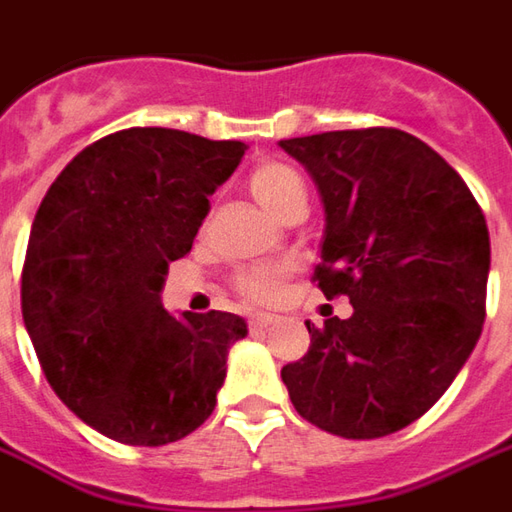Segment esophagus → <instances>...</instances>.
<instances>
[{
  "instance_id": "obj_1",
  "label": "esophagus",
  "mask_w": 512,
  "mask_h": 512,
  "mask_svg": "<svg viewBox=\"0 0 512 512\" xmlns=\"http://www.w3.org/2000/svg\"><path fill=\"white\" fill-rule=\"evenodd\" d=\"M250 329H267L273 324V315H267V312H253L248 318Z\"/></svg>"
}]
</instances>
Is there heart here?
<instances>
[{
  "label": "heart",
  "mask_w": 512,
  "mask_h": 512,
  "mask_svg": "<svg viewBox=\"0 0 512 512\" xmlns=\"http://www.w3.org/2000/svg\"><path fill=\"white\" fill-rule=\"evenodd\" d=\"M248 185L256 202L276 216H284V211L293 208L296 202H307V188H304L301 174L296 168L276 163V160H264L259 166H253ZM281 281H284V270L262 264V267L239 270L233 279V287L239 296L248 298L253 304H270L279 298Z\"/></svg>",
  "instance_id": "heart-1"
}]
</instances>
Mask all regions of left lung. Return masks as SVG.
<instances>
[{"label": "left lung", "instance_id": "left-lung-1", "mask_svg": "<svg viewBox=\"0 0 512 512\" xmlns=\"http://www.w3.org/2000/svg\"><path fill=\"white\" fill-rule=\"evenodd\" d=\"M327 211L318 281L352 315L310 329L281 369L296 411L346 440L420 420L454 383L485 324L490 236L471 188L420 137L344 129L281 140Z\"/></svg>", "mask_w": 512, "mask_h": 512}]
</instances>
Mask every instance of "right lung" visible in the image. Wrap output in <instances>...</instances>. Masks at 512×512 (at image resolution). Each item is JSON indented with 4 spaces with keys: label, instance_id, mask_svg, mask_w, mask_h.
<instances>
[{
    "label": "right lung",
    "instance_id": "obj_1",
    "mask_svg": "<svg viewBox=\"0 0 512 512\" xmlns=\"http://www.w3.org/2000/svg\"><path fill=\"white\" fill-rule=\"evenodd\" d=\"M245 149L132 126L75 154L41 200L22 267L24 327L58 400L109 440L168 445L214 411L248 324L219 310L174 318L160 287Z\"/></svg>",
    "mask_w": 512,
    "mask_h": 512
}]
</instances>
